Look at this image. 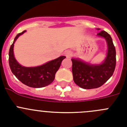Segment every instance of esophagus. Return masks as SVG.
I'll return each instance as SVG.
<instances>
[{"mask_svg": "<svg viewBox=\"0 0 127 127\" xmlns=\"http://www.w3.org/2000/svg\"><path fill=\"white\" fill-rule=\"evenodd\" d=\"M65 55L67 58H70L72 56V52L71 51H66L65 52Z\"/></svg>", "mask_w": 127, "mask_h": 127, "instance_id": "esophagus-1", "label": "esophagus"}]
</instances>
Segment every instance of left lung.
Instances as JSON below:
<instances>
[{
  "label": "left lung",
  "instance_id": "obj_1",
  "mask_svg": "<svg viewBox=\"0 0 127 127\" xmlns=\"http://www.w3.org/2000/svg\"><path fill=\"white\" fill-rule=\"evenodd\" d=\"M97 35L105 38L108 46L107 57L104 63L93 65L77 59H71L74 81L84 89H93L101 86L111 77L116 67V50L111 37L104 30Z\"/></svg>",
  "mask_w": 127,
  "mask_h": 127
}]
</instances>
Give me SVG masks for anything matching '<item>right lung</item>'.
I'll return each mask as SVG.
<instances>
[{"instance_id": "add662e5", "label": "right lung", "mask_w": 127, "mask_h": 127, "mask_svg": "<svg viewBox=\"0 0 127 127\" xmlns=\"http://www.w3.org/2000/svg\"><path fill=\"white\" fill-rule=\"evenodd\" d=\"M25 30L14 38L9 51V64L11 71L22 83L32 88H42L51 84L55 79V74L60 67L62 60L66 58L65 56L58 57L42 65L35 67H25L20 65L16 62L13 54V47L15 41Z\"/></svg>"}]
</instances>
